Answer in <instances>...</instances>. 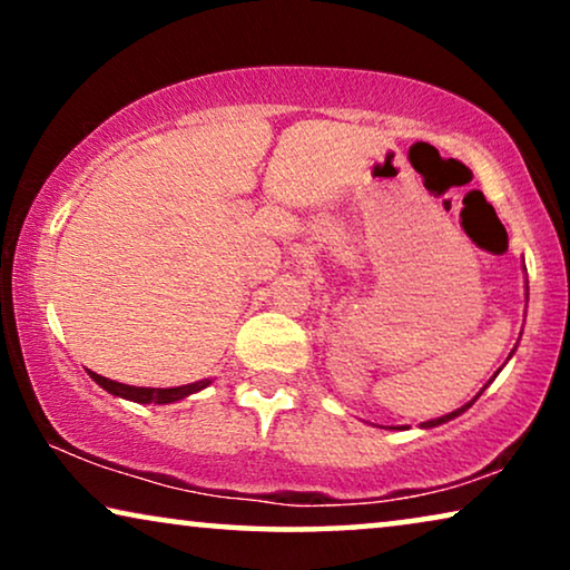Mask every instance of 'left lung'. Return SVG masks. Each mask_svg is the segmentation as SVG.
I'll use <instances>...</instances> for the list:
<instances>
[{
	"instance_id": "1",
	"label": "left lung",
	"mask_w": 570,
	"mask_h": 570,
	"mask_svg": "<svg viewBox=\"0 0 570 570\" xmlns=\"http://www.w3.org/2000/svg\"><path fill=\"white\" fill-rule=\"evenodd\" d=\"M472 404V402H470ZM470 404H464V407H459V410H454V412H449V415H443V417H439V420H428L425 423V428H433V425H441V423H446V420H451V417H456V415H462V412L470 407Z\"/></svg>"
}]
</instances>
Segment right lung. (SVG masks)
I'll use <instances>...</instances> for the list:
<instances>
[{
  "label": "right lung",
  "instance_id": "right-lung-1",
  "mask_svg": "<svg viewBox=\"0 0 570 570\" xmlns=\"http://www.w3.org/2000/svg\"><path fill=\"white\" fill-rule=\"evenodd\" d=\"M90 379L96 381L98 386H104L106 392H111L116 396H124V400L139 402V404H170L184 400L199 389L209 386V379L197 381V384H186V386H174V389H145V386H129V384H119V381H111L106 376H98V373L90 371Z\"/></svg>",
  "mask_w": 570,
  "mask_h": 570
}]
</instances>
